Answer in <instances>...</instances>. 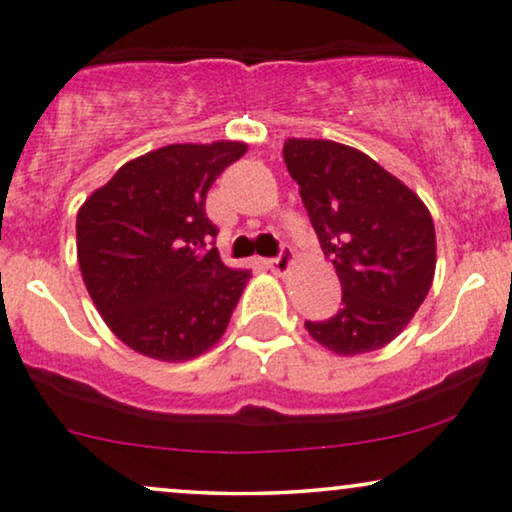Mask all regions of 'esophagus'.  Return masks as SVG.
<instances>
[{"label":"esophagus","instance_id":"1","mask_svg":"<svg viewBox=\"0 0 512 512\" xmlns=\"http://www.w3.org/2000/svg\"><path fill=\"white\" fill-rule=\"evenodd\" d=\"M291 264H293V250L286 248V245H283L279 255L272 257V260H267V267L272 269L274 274H286Z\"/></svg>","mask_w":512,"mask_h":512}]
</instances>
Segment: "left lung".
Wrapping results in <instances>:
<instances>
[{
    "mask_svg": "<svg viewBox=\"0 0 512 512\" xmlns=\"http://www.w3.org/2000/svg\"><path fill=\"white\" fill-rule=\"evenodd\" d=\"M283 162L343 291L341 310L331 319L305 322L307 331L336 355L384 348L432 288V214L408 186L355 147L291 138L283 145Z\"/></svg>",
    "mask_w": 512,
    "mask_h": 512,
    "instance_id": "left-lung-1",
    "label": "left lung"
}]
</instances>
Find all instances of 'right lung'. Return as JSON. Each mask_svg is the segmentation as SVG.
Returning a JSON list of instances; mask_svg holds the SVG:
<instances>
[{"mask_svg":"<svg viewBox=\"0 0 512 512\" xmlns=\"http://www.w3.org/2000/svg\"><path fill=\"white\" fill-rule=\"evenodd\" d=\"M243 143L166 145L123 164L76 221L83 281L109 329L155 360H190L219 341L250 272L214 248L207 190Z\"/></svg>","mask_w":512,"mask_h":512,"instance_id":"add662e5","label":"right lung"}]
</instances>
